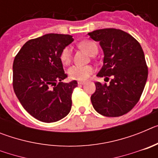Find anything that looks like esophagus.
Segmentation results:
<instances>
[{
	"instance_id": "obj_1",
	"label": "esophagus",
	"mask_w": 158,
	"mask_h": 158,
	"mask_svg": "<svg viewBox=\"0 0 158 158\" xmlns=\"http://www.w3.org/2000/svg\"><path fill=\"white\" fill-rule=\"evenodd\" d=\"M86 82L84 81H78V85H85Z\"/></svg>"
}]
</instances>
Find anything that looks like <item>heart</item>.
Here are the masks:
<instances>
[{
    "mask_svg": "<svg viewBox=\"0 0 158 158\" xmlns=\"http://www.w3.org/2000/svg\"><path fill=\"white\" fill-rule=\"evenodd\" d=\"M80 47L86 51L89 55L93 56L98 52V47L96 43L90 40H85L80 43ZM72 58V49L70 47H66L62 50L60 54V59L62 64L68 65L70 63ZM93 72V68L91 65H73L68 70L69 77L72 79L79 81H85L89 77Z\"/></svg>",
    "mask_w": 158,
    "mask_h": 158,
    "instance_id": "b5f03b06",
    "label": "heart"
}]
</instances>
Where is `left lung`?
<instances>
[{"mask_svg": "<svg viewBox=\"0 0 158 158\" xmlns=\"http://www.w3.org/2000/svg\"><path fill=\"white\" fill-rule=\"evenodd\" d=\"M99 42L104 52L99 77H112L110 84L96 82L91 101L100 115L118 117L131 111L138 103L148 77L144 52L133 36L115 28H104L88 33Z\"/></svg>", "mask_w": 158, "mask_h": 158, "instance_id": "obj_1", "label": "left lung"}]
</instances>
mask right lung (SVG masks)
I'll list each match as a JSON object with an SVG mask.
<instances>
[{"label":"right lung","instance_id":"right-lung-1","mask_svg":"<svg viewBox=\"0 0 158 158\" xmlns=\"http://www.w3.org/2000/svg\"><path fill=\"white\" fill-rule=\"evenodd\" d=\"M73 41L69 35L46 34L28 40L14 59V92L23 108L41 122H57L71 110L77 81L61 82L67 75L60 54Z\"/></svg>","mask_w":158,"mask_h":158}]
</instances>
